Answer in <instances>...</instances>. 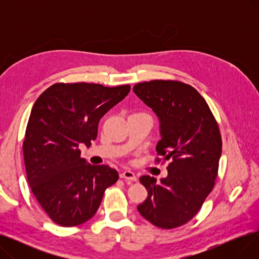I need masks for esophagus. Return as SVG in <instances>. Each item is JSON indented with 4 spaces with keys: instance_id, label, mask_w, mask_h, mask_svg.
Returning a JSON list of instances; mask_svg holds the SVG:
<instances>
[{
    "instance_id": "esophagus-1",
    "label": "esophagus",
    "mask_w": 259,
    "mask_h": 259,
    "mask_svg": "<svg viewBox=\"0 0 259 259\" xmlns=\"http://www.w3.org/2000/svg\"><path fill=\"white\" fill-rule=\"evenodd\" d=\"M120 178H121V179H125V180H129V181H133V182H135V181L138 180L137 175L134 174V172L129 171V170L122 171V172L120 173Z\"/></svg>"
}]
</instances>
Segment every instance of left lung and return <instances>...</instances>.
Returning <instances> with one entry per match:
<instances>
[{"instance_id":"8db88e82","label":"left lung","mask_w":259,"mask_h":259,"mask_svg":"<svg viewBox=\"0 0 259 259\" xmlns=\"http://www.w3.org/2000/svg\"><path fill=\"white\" fill-rule=\"evenodd\" d=\"M133 92L159 119L157 154L172 159L167 178L140 179L148 197L138 210L158 228H178L193 219L214 187L222 155L220 128L205 99L182 81H144Z\"/></svg>"}]
</instances>
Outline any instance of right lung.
I'll return each instance as SVG.
<instances>
[{"instance_id":"right-lung-1","label":"right lung","mask_w":259,"mask_h":259,"mask_svg":"<svg viewBox=\"0 0 259 259\" xmlns=\"http://www.w3.org/2000/svg\"><path fill=\"white\" fill-rule=\"evenodd\" d=\"M130 88L58 83L35 101L23 143L24 161L33 195L56 224L73 227L89 221L105 190L118 180L115 169L81 158L78 146H91L100 119Z\"/></svg>"}]
</instances>
